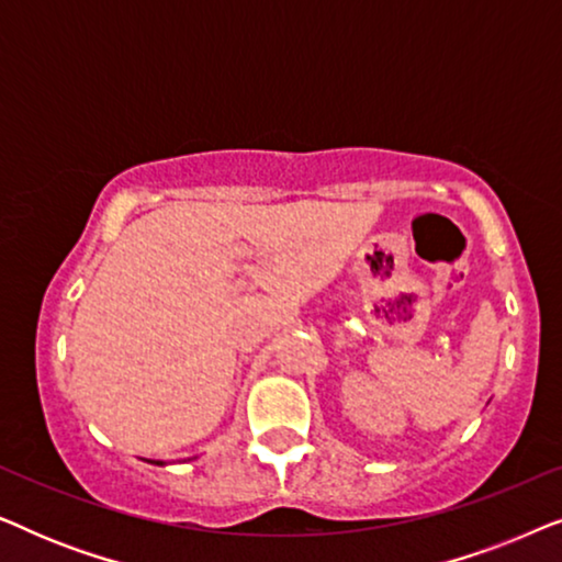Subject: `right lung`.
Segmentation results:
<instances>
[{"instance_id": "right-lung-1", "label": "right lung", "mask_w": 562, "mask_h": 562, "mask_svg": "<svg viewBox=\"0 0 562 562\" xmlns=\"http://www.w3.org/2000/svg\"><path fill=\"white\" fill-rule=\"evenodd\" d=\"M148 463H156V465H166L164 460H148Z\"/></svg>"}]
</instances>
